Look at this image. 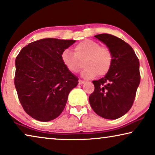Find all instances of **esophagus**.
Segmentation results:
<instances>
[{"mask_svg": "<svg viewBox=\"0 0 155 155\" xmlns=\"http://www.w3.org/2000/svg\"><path fill=\"white\" fill-rule=\"evenodd\" d=\"M84 83H85L84 81H82V80H79V81H78V84H79V85L84 84Z\"/></svg>", "mask_w": 155, "mask_h": 155, "instance_id": "esophagus-1", "label": "esophagus"}]
</instances>
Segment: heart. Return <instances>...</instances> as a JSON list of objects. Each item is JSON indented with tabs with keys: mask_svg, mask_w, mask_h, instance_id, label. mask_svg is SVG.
I'll list each match as a JSON object with an SVG mask.
<instances>
[{
	"mask_svg": "<svg viewBox=\"0 0 155 155\" xmlns=\"http://www.w3.org/2000/svg\"><path fill=\"white\" fill-rule=\"evenodd\" d=\"M61 61L67 70L76 73L81 68L84 61L85 69L81 76L85 78H91L105 75L110 70L113 56L108 48L101 47L98 42L91 40H85L74 47V53L64 49L62 52Z\"/></svg>",
	"mask_w": 155,
	"mask_h": 155,
	"instance_id": "obj_1",
	"label": "heart"
}]
</instances>
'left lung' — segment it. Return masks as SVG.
Returning a JSON list of instances; mask_svg holds the SVG:
<instances>
[{"label":"left lung","instance_id":"obj_1","mask_svg":"<svg viewBox=\"0 0 155 155\" xmlns=\"http://www.w3.org/2000/svg\"><path fill=\"white\" fill-rule=\"evenodd\" d=\"M94 38L107 45L113 61L105 77L92 81L94 91L89 101L98 115L117 119L132 107L140 80L139 61L131 46L120 38L105 33L96 35Z\"/></svg>","mask_w":155,"mask_h":155}]
</instances>
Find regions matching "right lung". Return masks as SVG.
Instances as JSON below:
<instances>
[{
	"mask_svg": "<svg viewBox=\"0 0 155 155\" xmlns=\"http://www.w3.org/2000/svg\"><path fill=\"white\" fill-rule=\"evenodd\" d=\"M75 40L45 38L29 43L16 58L15 85L27 114L48 122L58 117L78 77L67 70L61 55Z\"/></svg>",
	"mask_w": 155,
	"mask_h": 155,
	"instance_id": "1",
	"label": "right lung"
}]
</instances>
